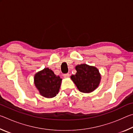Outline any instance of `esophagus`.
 I'll list each match as a JSON object with an SVG mask.
<instances>
[{"label":"esophagus","mask_w":133,"mask_h":133,"mask_svg":"<svg viewBox=\"0 0 133 133\" xmlns=\"http://www.w3.org/2000/svg\"><path fill=\"white\" fill-rule=\"evenodd\" d=\"M70 75L69 73H67V74H64V75H63V77L64 78H68L69 77Z\"/></svg>","instance_id":"34e87169"}]
</instances>
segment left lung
Wrapping results in <instances>:
<instances>
[{
	"mask_svg": "<svg viewBox=\"0 0 133 133\" xmlns=\"http://www.w3.org/2000/svg\"><path fill=\"white\" fill-rule=\"evenodd\" d=\"M76 70L77 73L70 77L78 90L88 93L97 88L100 82L101 75L96 67L82 64L76 66Z\"/></svg>",
	"mask_w": 133,
	"mask_h": 133,
	"instance_id": "8db88e82",
	"label": "left lung"
}]
</instances>
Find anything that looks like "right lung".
<instances>
[{
    "mask_svg": "<svg viewBox=\"0 0 133 133\" xmlns=\"http://www.w3.org/2000/svg\"><path fill=\"white\" fill-rule=\"evenodd\" d=\"M62 78L55 75L49 68H44L36 74L34 83L40 94L46 98H52L57 94L62 83Z\"/></svg>",
    "mask_w": 133,
    "mask_h": 133,
    "instance_id": "right-lung-1",
    "label": "right lung"
}]
</instances>
